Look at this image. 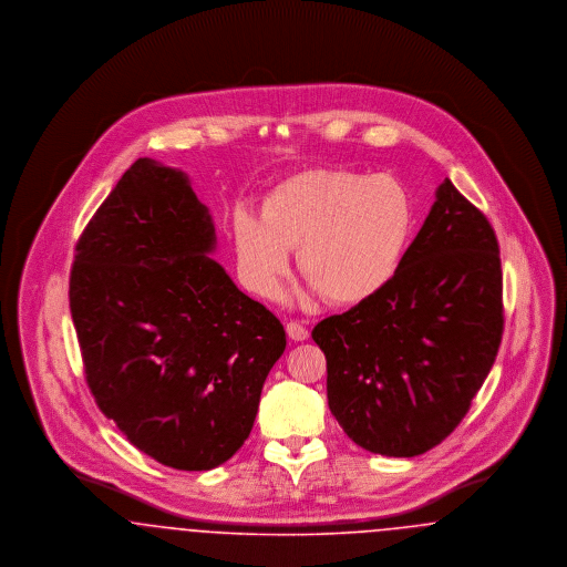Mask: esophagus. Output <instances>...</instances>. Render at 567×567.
Returning a JSON list of instances; mask_svg holds the SVG:
<instances>
[{"label": "esophagus", "instance_id": "34e87169", "mask_svg": "<svg viewBox=\"0 0 567 567\" xmlns=\"http://www.w3.org/2000/svg\"><path fill=\"white\" fill-rule=\"evenodd\" d=\"M287 333H289V338H291V340H296V342H303V340H308V338H310L308 329H306L303 324L297 323V321L287 323Z\"/></svg>", "mask_w": 567, "mask_h": 567}]
</instances>
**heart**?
<instances>
[{
	"instance_id": "obj_1",
	"label": "heart",
	"mask_w": 567,
	"mask_h": 567,
	"mask_svg": "<svg viewBox=\"0 0 567 567\" xmlns=\"http://www.w3.org/2000/svg\"><path fill=\"white\" fill-rule=\"evenodd\" d=\"M414 202L389 174L303 169L261 204V218L238 213L234 244L244 285L278 299L291 268L336 306L378 296L402 268L414 234Z\"/></svg>"
}]
</instances>
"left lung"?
Masks as SVG:
<instances>
[{
	"label": "left lung",
	"instance_id": "8db88e82",
	"mask_svg": "<svg viewBox=\"0 0 567 567\" xmlns=\"http://www.w3.org/2000/svg\"><path fill=\"white\" fill-rule=\"evenodd\" d=\"M502 331L495 231L444 178L395 278L312 329L327 359L329 410L370 453L423 455L467 414Z\"/></svg>",
	"mask_w": 567,
	"mask_h": 567
}]
</instances>
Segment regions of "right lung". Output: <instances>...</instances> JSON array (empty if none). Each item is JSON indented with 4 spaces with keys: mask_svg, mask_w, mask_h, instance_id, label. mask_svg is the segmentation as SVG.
Returning <instances> with one entry per match:
<instances>
[{
    "mask_svg": "<svg viewBox=\"0 0 567 567\" xmlns=\"http://www.w3.org/2000/svg\"><path fill=\"white\" fill-rule=\"evenodd\" d=\"M213 216L181 169L142 157L76 244L70 310L86 384L127 440L174 470L234 457L285 327L210 257Z\"/></svg>",
    "mask_w": 567,
    "mask_h": 567,
    "instance_id": "1",
    "label": "right lung"
}]
</instances>
